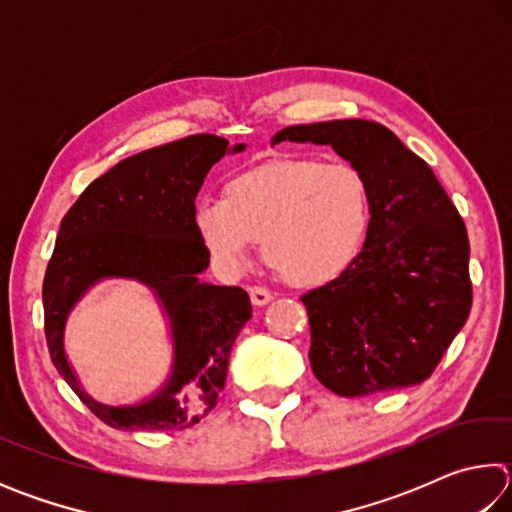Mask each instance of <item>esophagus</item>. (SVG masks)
I'll return each mask as SVG.
<instances>
[{"mask_svg":"<svg viewBox=\"0 0 512 512\" xmlns=\"http://www.w3.org/2000/svg\"><path fill=\"white\" fill-rule=\"evenodd\" d=\"M248 293H250V300H253V305H257V307L268 305V302L273 300V293L266 287H250Z\"/></svg>","mask_w":512,"mask_h":512,"instance_id":"34e87169","label":"esophagus"}]
</instances>
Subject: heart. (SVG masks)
Masks as SVG:
<instances>
[{
    "label": "heart",
    "mask_w": 512,
    "mask_h": 512,
    "mask_svg": "<svg viewBox=\"0 0 512 512\" xmlns=\"http://www.w3.org/2000/svg\"><path fill=\"white\" fill-rule=\"evenodd\" d=\"M370 216V185L354 164L289 155L228 180L223 198H198L194 228L221 271H244L262 239L266 264L282 280L316 289L354 264Z\"/></svg>",
    "instance_id": "heart-1"
}]
</instances>
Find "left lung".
Wrapping results in <instances>:
<instances>
[{
    "label": "left lung",
    "mask_w": 512,
    "mask_h": 512,
    "mask_svg": "<svg viewBox=\"0 0 512 512\" xmlns=\"http://www.w3.org/2000/svg\"><path fill=\"white\" fill-rule=\"evenodd\" d=\"M329 144L370 185L366 244L339 280L302 296L316 379L341 397L427 379L472 307L461 214L420 155L377 121L282 128L277 142Z\"/></svg>",
    "instance_id": "left-lung-1"
}]
</instances>
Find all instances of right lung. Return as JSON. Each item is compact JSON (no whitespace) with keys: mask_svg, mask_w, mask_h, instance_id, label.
<instances>
[{"mask_svg":"<svg viewBox=\"0 0 512 512\" xmlns=\"http://www.w3.org/2000/svg\"><path fill=\"white\" fill-rule=\"evenodd\" d=\"M228 149L216 135H189L121 160L85 187L60 221L42 282L47 348L56 370L101 422L115 429H185L210 413L228 375L232 343L250 316L241 287L201 280L210 264L194 228V201ZM103 276H128L156 291L174 336L172 375L135 407H106L85 394L64 357L71 307Z\"/></svg>","mask_w":512,"mask_h":512,"instance_id":"obj_1","label":"right lung"}]
</instances>
